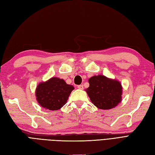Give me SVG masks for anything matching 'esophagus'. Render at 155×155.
Instances as JSON below:
<instances>
[{
  "label": "esophagus",
  "mask_w": 155,
  "mask_h": 155,
  "mask_svg": "<svg viewBox=\"0 0 155 155\" xmlns=\"http://www.w3.org/2000/svg\"><path fill=\"white\" fill-rule=\"evenodd\" d=\"M78 88L80 89H84V86H83V85H80L78 86Z\"/></svg>",
  "instance_id": "esophagus-1"
}]
</instances>
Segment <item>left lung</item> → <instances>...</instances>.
<instances>
[{
  "mask_svg": "<svg viewBox=\"0 0 155 155\" xmlns=\"http://www.w3.org/2000/svg\"><path fill=\"white\" fill-rule=\"evenodd\" d=\"M89 83L86 92L97 108L108 110L121 102L122 87L119 81L99 75L91 78Z\"/></svg>",
  "mask_w": 155,
  "mask_h": 155,
  "instance_id": "obj_1",
  "label": "left lung"
}]
</instances>
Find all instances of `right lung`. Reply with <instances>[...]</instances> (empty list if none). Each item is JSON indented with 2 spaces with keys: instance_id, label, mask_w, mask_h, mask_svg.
<instances>
[{
  "instance_id": "add662e5",
  "label": "right lung",
  "mask_w": 155,
  "mask_h": 155,
  "mask_svg": "<svg viewBox=\"0 0 155 155\" xmlns=\"http://www.w3.org/2000/svg\"><path fill=\"white\" fill-rule=\"evenodd\" d=\"M74 89L72 85L67 84L64 80L52 78L38 85L35 95L41 107L50 110H56L67 103Z\"/></svg>"
}]
</instances>
